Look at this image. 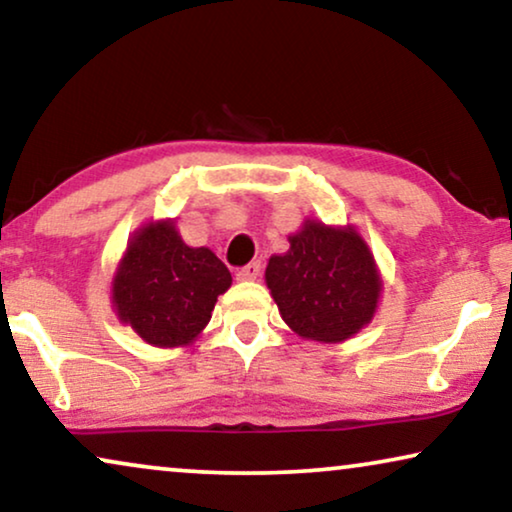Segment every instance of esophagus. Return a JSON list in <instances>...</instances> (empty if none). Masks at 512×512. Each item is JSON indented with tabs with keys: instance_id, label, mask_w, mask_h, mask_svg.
Masks as SVG:
<instances>
[{
	"instance_id": "34e87169",
	"label": "esophagus",
	"mask_w": 512,
	"mask_h": 512,
	"mask_svg": "<svg viewBox=\"0 0 512 512\" xmlns=\"http://www.w3.org/2000/svg\"><path fill=\"white\" fill-rule=\"evenodd\" d=\"M261 270H263L261 261H254V263L244 265V268L237 272V279H242V282H254V279L261 277Z\"/></svg>"
}]
</instances>
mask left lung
Listing matches in <instances>:
<instances>
[{
    "instance_id": "left-lung-1",
    "label": "left lung",
    "mask_w": 512,
    "mask_h": 512,
    "mask_svg": "<svg viewBox=\"0 0 512 512\" xmlns=\"http://www.w3.org/2000/svg\"><path fill=\"white\" fill-rule=\"evenodd\" d=\"M289 244L270 256L265 284L293 333L335 345L373 321L382 275L359 230L305 219Z\"/></svg>"
}]
</instances>
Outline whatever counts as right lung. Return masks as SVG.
Returning <instances> with one entry per match:
<instances>
[{"label": "right lung", "mask_w": 512, "mask_h": 512, "mask_svg": "<svg viewBox=\"0 0 512 512\" xmlns=\"http://www.w3.org/2000/svg\"><path fill=\"white\" fill-rule=\"evenodd\" d=\"M233 277L212 249L188 247L177 221L137 228L111 279V305L121 324L153 347H186L205 331L216 298Z\"/></svg>", "instance_id": "add662e5"}]
</instances>
